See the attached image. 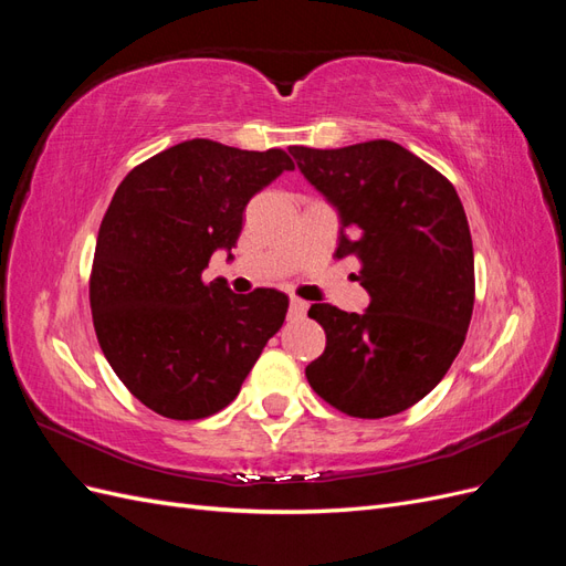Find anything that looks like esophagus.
<instances>
[{
  "mask_svg": "<svg viewBox=\"0 0 566 566\" xmlns=\"http://www.w3.org/2000/svg\"><path fill=\"white\" fill-rule=\"evenodd\" d=\"M306 310H310V304H306L304 300L290 297V314H293V316H304Z\"/></svg>",
  "mask_w": 566,
  "mask_h": 566,
  "instance_id": "1",
  "label": "esophagus"
}]
</instances>
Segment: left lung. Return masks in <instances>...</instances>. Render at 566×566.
I'll return each instance as SVG.
<instances>
[{"label": "left lung", "mask_w": 566, "mask_h": 566, "mask_svg": "<svg viewBox=\"0 0 566 566\" xmlns=\"http://www.w3.org/2000/svg\"><path fill=\"white\" fill-rule=\"evenodd\" d=\"M339 214L337 260L356 256L364 314L312 304L325 352L306 366L323 401L352 418H387L427 397L465 342L474 252L453 184L403 146L290 148Z\"/></svg>", "instance_id": "obj_1"}]
</instances>
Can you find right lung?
<instances>
[{"instance_id":"1","label":"right lung","mask_w":566,"mask_h":566,"mask_svg":"<svg viewBox=\"0 0 566 566\" xmlns=\"http://www.w3.org/2000/svg\"><path fill=\"white\" fill-rule=\"evenodd\" d=\"M285 169L295 165L281 148L191 139L117 186L90 276L94 331L117 378L158 416L200 420L227 408L283 325L287 295H233L202 271L212 252L235 248L245 205Z\"/></svg>"}]
</instances>
